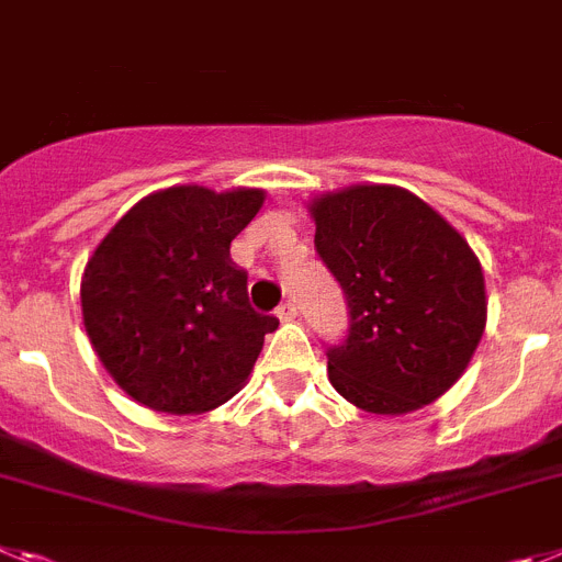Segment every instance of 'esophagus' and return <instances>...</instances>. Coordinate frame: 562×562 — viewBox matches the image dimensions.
I'll list each match as a JSON object with an SVG mask.
<instances>
[{"label": "esophagus", "mask_w": 562, "mask_h": 562, "mask_svg": "<svg viewBox=\"0 0 562 562\" xmlns=\"http://www.w3.org/2000/svg\"><path fill=\"white\" fill-rule=\"evenodd\" d=\"M296 314H300V308H296V302H294V300L282 302L280 308H277V316H280L282 322H291V319H296Z\"/></svg>", "instance_id": "1"}]
</instances>
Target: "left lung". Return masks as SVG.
I'll use <instances>...</instances> for the list:
<instances>
[{
  "mask_svg": "<svg viewBox=\"0 0 562 562\" xmlns=\"http://www.w3.org/2000/svg\"><path fill=\"white\" fill-rule=\"evenodd\" d=\"M316 251L348 296L350 334L328 379L364 413L404 416L441 398L486 328L481 260L402 187L356 183L308 203Z\"/></svg>",
  "mask_w": 562,
  "mask_h": 562,
  "instance_id": "1",
  "label": "left lung"
}]
</instances>
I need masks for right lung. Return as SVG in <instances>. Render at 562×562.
<instances>
[{
    "label": "right lung",
    "mask_w": 562,
    "mask_h": 562,
    "mask_svg": "<svg viewBox=\"0 0 562 562\" xmlns=\"http://www.w3.org/2000/svg\"><path fill=\"white\" fill-rule=\"evenodd\" d=\"M262 189L169 187L110 228L81 277L92 350L126 396L155 413L198 416L248 382L277 316L248 305L232 240Z\"/></svg>",
    "instance_id": "1"
}]
</instances>
